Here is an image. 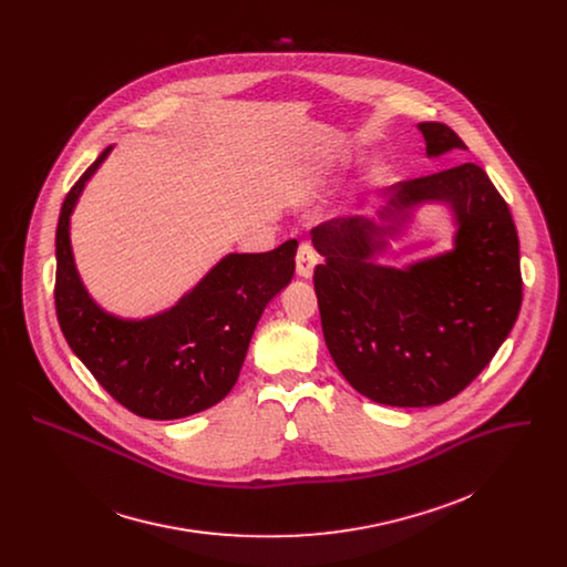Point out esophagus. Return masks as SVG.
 <instances>
[{
    "instance_id": "esophagus-1",
    "label": "esophagus",
    "mask_w": 567,
    "mask_h": 567,
    "mask_svg": "<svg viewBox=\"0 0 567 567\" xmlns=\"http://www.w3.org/2000/svg\"><path fill=\"white\" fill-rule=\"evenodd\" d=\"M319 264V255L310 243H301L297 252V275L301 279H310L315 275V266Z\"/></svg>"
}]
</instances>
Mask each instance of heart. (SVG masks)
<instances>
[{
	"label": "heart",
	"mask_w": 567,
	"mask_h": 567,
	"mask_svg": "<svg viewBox=\"0 0 567 567\" xmlns=\"http://www.w3.org/2000/svg\"><path fill=\"white\" fill-rule=\"evenodd\" d=\"M371 178H373L375 183H382V181L386 178V167H382V165L373 167V172H371Z\"/></svg>",
	"instance_id": "b5f03b06"
}]
</instances>
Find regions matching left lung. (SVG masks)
Here are the masks:
<instances>
[{
	"mask_svg": "<svg viewBox=\"0 0 567 567\" xmlns=\"http://www.w3.org/2000/svg\"><path fill=\"white\" fill-rule=\"evenodd\" d=\"M425 155L467 151L445 124H416ZM378 220L333 218L312 231L324 344L344 380L375 404L427 408L456 398L491 362L522 306L519 240L485 169L463 163L384 189ZM425 204L449 207L453 248L398 269L379 259Z\"/></svg>",
	"mask_w": 567,
	"mask_h": 567,
	"instance_id": "obj_1",
	"label": "left lung"
}]
</instances>
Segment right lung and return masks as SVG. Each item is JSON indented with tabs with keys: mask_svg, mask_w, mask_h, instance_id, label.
I'll return each instance as SVG.
<instances>
[{
	"mask_svg": "<svg viewBox=\"0 0 567 567\" xmlns=\"http://www.w3.org/2000/svg\"><path fill=\"white\" fill-rule=\"evenodd\" d=\"M109 146L68 194L56 229V317L100 386L131 412L169 421L223 402L238 382L264 308L292 281L297 240L268 252H229L172 308L144 319L106 312L82 284L72 214Z\"/></svg>",
	"mask_w": 567,
	"mask_h": 567,
	"instance_id": "add662e5",
	"label": "right lung"
}]
</instances>
